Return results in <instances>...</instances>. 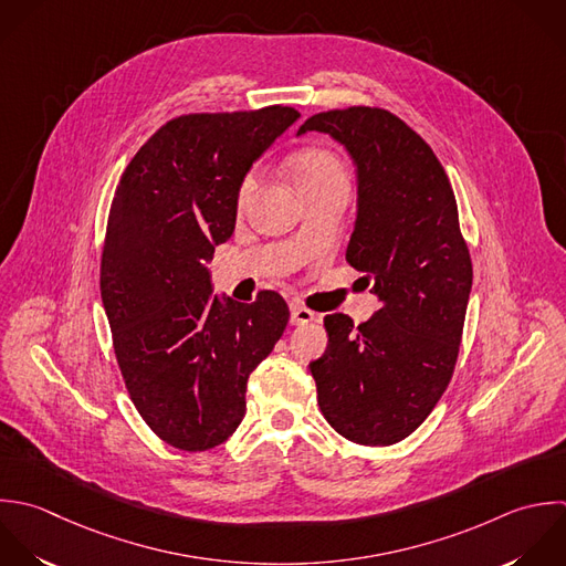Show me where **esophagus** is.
<instances>
[{"instance_id": "34e87169", "label": "esophagus", "mask_w": 566, "mask_h": 566, "mask_svg": "<svg viewBox=\"0 0 566 566\" xmlns=\"http://www.w3.org/2000/svg\"><path fill=\"white\" fill-rule=\"evenodd\" d=\"M315 319V313L306 306H302L300 302H291V324L295 326H304L311 324Z\"/></svg>"}]
</instances>
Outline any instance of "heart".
I'll list each match as a JSON object with an SVG mask.
<instances>
[{
  "label": "heart",
  "mask_w": 566,
  "mask_h": 566,
  "mask_svg": "<svg viewBox=\"0 0 566 566\" xmlns=\"http://www.w3.org/2000/svg\"><path fill=\"white\" fill-rule=\"evenodd\" d=\"M295 182L300 191L348 187V171L342 158L326 147H306L295 156ZM260 185V169H249L235 189V209L242 211Z\"/></svg>",
  "instance_id": "b5f03b06"
}]
</instances>
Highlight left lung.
Wrapping results in <instances>:
<instances>
[{
	"mask_svg": "<svg viewBox=\"0 0 566 566\" xmlns=\"http://www.w3.org/2000/svg\"><path fill=\"white\" fill-rule=\"evenodd\" d=\"M357 163L359 211L346 260L381 308L355 326L324 317L326 353L311 364L324 419L344 439L384 448L410 437L443 397L459 359L472 258L452 182L432 147L397 114L350 105L306 118Z\"/></svg>",
	"mask_w": 566,
	"mask_h": 566,
	"instance_id": "1",
	"label": "left lung"
}]
</instances>
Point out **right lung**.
I'll list each match as a JSON object with an SVG mask.
<instances>
[{
    "instance_id": "add662e5",
    "label": "right lung",
    "mask_w": 566,
    "mask_h": 566,
    "mask_svg": "<svg viewBox=\"0 0 566 566\" xmlns=\"http://www.w3.org/2000/svg\"><path fill=\"white\" fill-rule=\"evenodd\" d=\"M297 109L193 112L163 123L125 167L101 251V297L127 395L167 446L224 443L247 410V381L289 324L275 291L211 295L207 260L235 224V189Z\"/></svg>"
}]
</instances>
